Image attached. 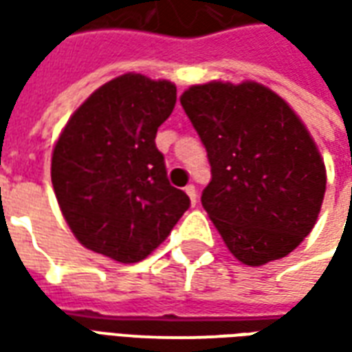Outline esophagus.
I'll use <instances>...</instances> for the list:
<instances>
[{
  "label": "esophagus",
  "mask_w": 352,
  "mask_h": 352,
  "mask_svg": "<svg viewBox=\"0 0 352 352\" xmlns=\"http://www.w3.org/2000/svg\"><path fill=\"white\" fill-rule=\"evenodd\" d=\"M184 190H186V194H188V198H190L192 206H196V204H198V192H196V186H194V184H188V186H186Z\"/></svg>",
  "instance_id": "esophagus-1"
}]
</instances>
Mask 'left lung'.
Returning a JSON list of instances; mask_svg holds the SVG:
<instances>
[{
    "label": "left lung",
    "mask_w": 352,
    "mask_h": 352,
    "mask_svg": "<svg viewBox=\"0 0 352 352\" xmlns=\"http://www.w3.org/2000/svg\"><path fill=\"white\" fill-rule=\"evenodd\" d=\"M206 146L207 214L239 262L287 256L309 234L326 190L317 146L277 94L256 82H209L181 98Z\"/></svg>",
    "instance_id": "left-lung-1"
}]
</instances>
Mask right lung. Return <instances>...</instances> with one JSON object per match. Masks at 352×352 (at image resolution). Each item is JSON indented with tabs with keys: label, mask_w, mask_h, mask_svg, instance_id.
I'll list each match as a JSON object with an SVG mask.
<instances>
[{
	"label": "right lung",
	"mask_w": 352,
	"mask_h": 352,
	"mask_svg": "<svg viewBox=\"0 0 352 352\" xmlns=\"http://www.w3.org/2000/svg\"><path fill=\"white\" fill-rule=\"evenodd\" d=\"M175 101V85L126 73L98 88L65 124L52 153V186L69 228L90 251L139 262L190 207L169 183L154 141Z\"/></svg>",
	"instance_id": "obj_1"
}]
</instances>
